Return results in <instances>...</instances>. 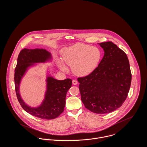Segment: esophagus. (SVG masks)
<instances>
[{
	"instance_id": "obj_1",
	"label": "esophagus",
	"mask_w": 147,
	"mask_h": 147,
	"mask_svg": "<svg viewBox=\"0 0 147 147\" xmlns=\"http://www.w3.org/2000/svg\"><path fill=\"white\" fill-rule=\"evenodd\" d=\"M72 84L74 85H76L78 84V82L76 80H72Z\"/></svg>"
}]
</instances>
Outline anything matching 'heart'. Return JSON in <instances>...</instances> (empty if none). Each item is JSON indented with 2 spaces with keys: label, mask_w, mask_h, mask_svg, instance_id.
Returning a JSON list of instances; mask_svg holds the SVG:
<instances>
[{
  "label": "heart",
  "mask_w": 147,
  "mask_h": 147,
  "mask_svg": "<svg viewBox=\"0 0 147 147\" xmlns=\"http://www.w3.org/2000/svg\"><path fill=\"white\" fill-rule=\"evenodd\" d=\"M61 55L63 62L72 66V72L79 76H86L92 73L98 65L102 57L101 51L98 47L82 43L64 48L61 51ZM57 62L62 71L67 70L65 66L60 61Z\"/></svg>",
  "instance_id": "obj_1"
}]
</instances>
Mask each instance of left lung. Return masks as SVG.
Returning a JSON list of instances; mask_svg holds the SVG:
<instances>
[{
  "instance_id": "1",
  "label": "left lung",
  "mask_w": 147,
  "mask_h": 147,
  "mask_svg": "<svg viewBox=\"0 0 147 147\" xmlns=\"http://www.w3.org/2000/svg\"><path fill=\"white\" fill-rule=\"evenodd\" d=\"M104 56L89 75L79 78V88L85 107L97 114L112 112L127 97L132 75L126 53L112 42L98 43Z\"/></svg>"
}]
</instances>
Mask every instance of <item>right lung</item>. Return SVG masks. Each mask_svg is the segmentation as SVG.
<instances>
[{
	"label": "right lung",
	"mask_w": 147,
	"mask_h": 147,
	"mask_svg": "<svg viewBox=\"0 0 147 147\" xmlns=\"http://www.w3.org/2000/svg\"><path fill=\"white\" fill-rule=\"evenodd\" d=\"M51 59L50 53L45 49H24L19 53L15 69V90L21 107L29 114L44 119L56 118L63 113L66 94L71 87L72 80L66 79L58 80L51 76H47L45 99L41 105L37 107H31L25 104L20 94L19 86L22 78L29 67L34 65V63H44Z\"/></svg>",
	"instance_id": "1"
}]
</instances>
